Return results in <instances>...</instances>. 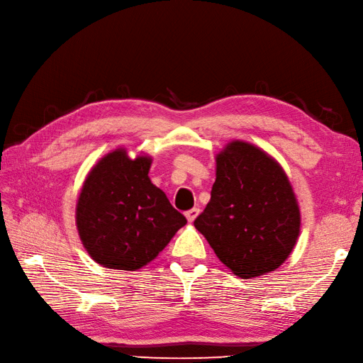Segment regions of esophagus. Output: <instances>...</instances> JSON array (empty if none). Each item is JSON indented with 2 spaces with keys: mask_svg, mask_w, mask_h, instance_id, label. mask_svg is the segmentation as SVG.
Segmentation results:
<instances>
[{
  "mask_svg": "<svg viewBox=\"0 0 363 363\" xmlns=\"http://www.w3.org/2000/svg\"><path fill=\"white\" fill-rule=\"evenodd\" d=\"M199 215H200V208L195 207V208H192V211L186 212V219H188L189 223H194L195 219H196V216H199Z\"/></svg>",
  "mask_w": 363,
  "mask_h": 363,
  "instance_id": "34e87169",
  "label": "esophagus"
}]
</instances>
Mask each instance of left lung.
<instances>
[{"mask_svg": "<svg viewBox=\"0 0 363 363\" xmlns=\"http://www.w3.org/2000/svg\"><path fill=\"white\" fill-rule=\"evenodd\" d=\"M211 201L194 221L215 255L240 279L276 271L300 236L301 215L281 164L245 140L218 152Z\"/></svg>", "mask_w": 363, "mask_h": 363, "instance_id": "8db88e82", "label": "left lung"}]
</instances>
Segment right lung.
Listing matches in <instances>:
<instances>
[{
	"mask_svg": "<svg viewBox=\"0 0 363 363\" xmlns=\"http://www.w3.org/2000/svg\"><path fill=\"white\" fill-rule=\"evenodd\" d=\"M152 157L131 159L124 147L107 152L86 175L75 206L83 247L98 265L138 271L155 260L186 224L151 183Z\"/></svg>",
	"mask_w": 363,
	"mask_h": 363,
	"instance_id": "obj_1",
	"label": "right lung"
}]
</instances>
